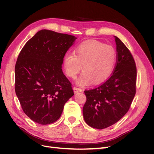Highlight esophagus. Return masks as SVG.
<instances>
[{
  "label": "esophagus",
  "mask_w": 154,
  "mask_h": 154,
  "mask_svg": "<svg viewBox=\"0 0 154 154\" xmlns=\"http://www.w3.org/2000/svg\"><path fill=\"white\" fill-rule=\"evenodd\" d=\"M73 90H74V93H75V94H77V93H78V92H82V90L81 89V88L76 87H74L73 88Z\"/></svg>",
  "instance_id": "34e87169"
}]
</instances>
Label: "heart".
I'll return each mask as SVG.
<instances>
[{"label": "heart", "instance_id": "b5f03b06", "mask_svg": "<svg viewBox=\"0 0 154 154\" xmlns=\"http://www.w3.org/2000/svg\"><path fill=\"white\" fill-rule=\"evenodd\" d=\"M117 61V53L111 45L96 40L78 45L74 53H67L63 67L67 75L76 78L83 66V72L76 83L80 86L95 85L104 82L113 72Z\"/></svg>", "mask_w": 154, "mask_h": 154}]
</instances>
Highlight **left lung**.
<instances>
[{
	"label": "left lung",
	"mask_w": 154,
	"mask_h": 154,
	"mask_svg": "<svg viewBox=\"0 0 154 154\" xmlns=\"http://www.w3.org/2000/svg\"><path fill=\"white\" fill-rule=\"evenodd\" d=\"M115 37L117 61L112 76L103 84L84 91L83 108L86 123L103 129L117 123L128 111L136 92L137 69L129 49Z\"/></svg>",
	"instance_id": "1"
}]
</instances>
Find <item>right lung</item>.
Returning a JSON list of instances; mask_svg holds the SVG:
<instances>
[{
    "label": "right lung",
    "mask_w": 154,
    "mask_h": 154,
    "mask_svg": "<svg viewBox=\"0 0 154 154\" xmlns=\"http://www.w3.org/2000/svg\"><path fill=\"white\" fill-rule=\"evenodd\" d=\"M76 38L42 29L27 42L15 68V92L24 113L33 122L53 123L74 95L62 69L64 56Z\"/></svg>",
    "instance_id": "obj_1"
}]
</instances>
